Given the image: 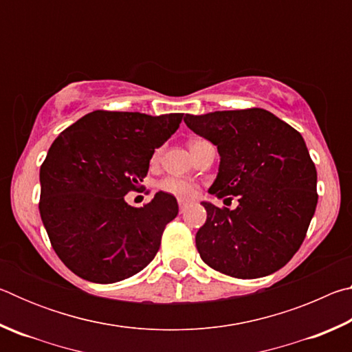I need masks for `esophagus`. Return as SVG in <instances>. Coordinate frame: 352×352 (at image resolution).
<instances>
[{
	"label": "esophagus",
	"instance_id": "34e87169",
	"mask_svg": "<svg viewBox=\"0 0 352 352\" xmlns=\"http://www.w3.org/2000/svg\"><path fill=\"white\" fill-rule=\"evenodd\" d=\"M189 204H192V200H189V199H183V197L178 199V206H180V210H182V211H183L184 208H186Z\"/></svg>",
	"mask_w": 352,
	"mask_h": 352
}]
</instances>
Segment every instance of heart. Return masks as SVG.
I'll return each mask as SVG.
<instances>
[{
	"instance_id": "heart-1",
	"label": "heart",
	"mask_w": 352,
	"mask_h": 352,
	"mask_svg": "<svg viewBox=\"0 0 352 352\" xmlns=\"http://www.w3.org/2000/svg\"><path fill=\"white\" fill-rule=\"evenodd\" d=\"M195 142V141H194ZM192 144V142H190ZM157 158V155H155ZM160 188H162L164 192L178 195V197H190V195L195 194V184L192 182L186 180V178H178V177H169L164 178V180L160 183Z\"/></svg>"
}]
</instances>
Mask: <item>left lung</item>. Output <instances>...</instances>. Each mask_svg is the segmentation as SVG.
Returning a JSON list of instances; mask_svg holds the SVG:
<instances>
[{
	"label": "left lung",
	"mask_w": 352,
	"mask_h": 352,
	"mask_svg": "<svg viewBox=\"0 0 352 352\" xmlns=\"http://www.w3.org/2000/svg\"><path fill=\"white\" fill-rule=\"evenodd\" d=\"M184 124L220 155L210 194L239 201L234 210L201 201L200 258L234 278L272 275L301 247L318 201L317 169L301 133L264 109L186 113Z\"/></svg>",
	"instance_id": "1"
}]
</instances>
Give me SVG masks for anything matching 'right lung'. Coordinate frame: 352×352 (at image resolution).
I'll return each instance as SVG.
<instances>
[{"mask_svg": "<svg viewBox=\"0 0 352 352\" xmlns=\"http://www.w3.org/2000/svg\"><path fill=\"white\" fill-rule=\"evenodd\" d=\"M183 113L91 111L65 129L40 168V216L52 248L87 281L136 275L157 254L177 199L160 192L130 206L124 195L147 175L155 148L180 127Z\"/></svg>", "mask_w": 352, "mask_h": 352, "instance_id": "right-lung-1", "label": "right lung"}]
</instances>
